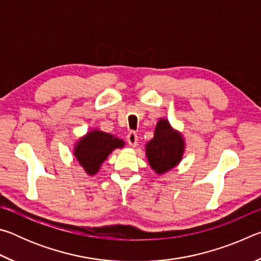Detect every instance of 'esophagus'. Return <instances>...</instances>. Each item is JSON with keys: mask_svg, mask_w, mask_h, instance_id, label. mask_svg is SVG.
<instances>
[{"mask_svg": "<svg viewBox=\"0 0 261 261\" xmlns=\"http://www.w3.org/2000/svg\"><path fill=\"white\" fill-rule=\"evenodd\" d=\"M126 140H127V144H129L130 146L136 147L137 144H138V136H137L136 132L131 131V132H129V134H127Z\"/></svg>", "mask_w": 261, "mask_h": 261, "instance_id": "34e87169", "label": "esophagus"}]
</instances>
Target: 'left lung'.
<instances>
[{"label":"left lung","instance_id":"1","mask_svg":"<svg viewBox=\"0 0 261 261\" xmlns=\"http://www.w3.org/2000/svg\"><path fill=\"white\" fill-rule=\"evenodd\" d=\"M185 139L182 132L174 129L167 118H159L153 138L145 145L149 167L158 175H165L182 161Z\"/></svg>","mask_w":261,"mask_h":261}]
</instances>
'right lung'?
<instances>
[{
  "mask_svg": "<svg viewBox=\"0 0 261 261\" xmlns=\"http://www.w3.org/2000/svg\"><path fill=\"white\" fill-rule=\"evenodd\" d=\"M125 143L116 136L92 127L73 145V156L87 176L99 173L101 165L116 148H123Z\"/></svg>",
  "mask_w": 261,
  "mask_h": 261,
  "instance_id": "add662e5",
  "label": "right lung"
}]
</instances>
